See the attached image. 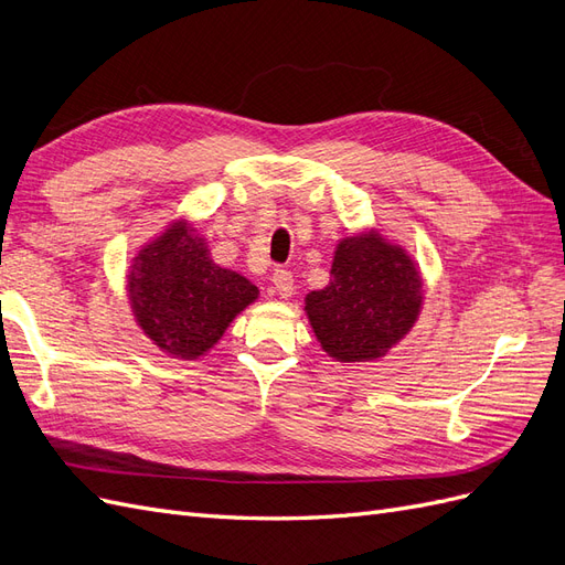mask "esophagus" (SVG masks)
<instances>
[{
    "label": "esophagus",
    "instance_id": "1",
    "mask_svg": "<svg viewBox=\"0 0 565 565\" xmlns=\"http://www.w3.org/2000/svg\"><path fill=\"white\" fill-rule=\"evenodd\" d=\"M273 292H276L280 299L292 297V292H295L292 273L285 270V268H278L276 273H273Z\"/></svg>",
    "mask_w": 565,
    "mask_h": 565
}]
</instances>
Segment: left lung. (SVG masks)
Wrapping results in <instances>:
<instances>
[{"label":"left lung","instance_id":"obj_1","mask_svg":"<svg viewBox=\"0 0 565 565\" xmlns=\"http://www.w3.org/2000/svg\"><path fill=\"white\" fill-rule=\"evenodd\" d=\"M303 311L320 349L337 363H372L398 347L424 306L413 256L377 228L341 237L330 285L309 292Z\"/></svg>","mask_w":565,"mask_h":565}]
</instances>
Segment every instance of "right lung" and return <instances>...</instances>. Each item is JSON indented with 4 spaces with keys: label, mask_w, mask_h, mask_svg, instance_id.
Instances as JSON below:
<instances>
[{
    "label": "right lung",
    "mask_w": 565,
    "mask_h": 565,
    "mask_svg": "<svg viewBox=\"0 0 565 565\" xmlns=\"http://www.w3.org/2000/svg\"><path fill=\"white\" fill-rule=\"evenodd\" d=\"M125 292L141 332L169 358L207 355L259 287L214 264L207 237L179 216L131 256Z\"/></svg>",
    "instance_id": "add662e5"
}]
</instances>
